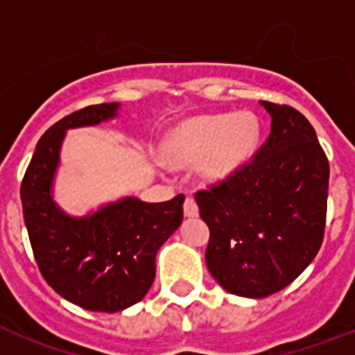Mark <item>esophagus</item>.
Here are the masks:
<instances>
[{"label":"esophagus","instance_id":"obj_1","mask_svg":"<svg viewBox=\"0 0 355 355\" xmlns=\"http://www.w3.org/2000/svg\"><path fill=\"white\" fill-rule=\"evenodd\" d=\"M184 214H186V217L199 216V206H197V202H195L193 197H188V199H186V202H184Z\"/></svg>","mask_w":355,"mask_h":355}]
</instances>
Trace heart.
I'll return each mask as SVG.
<instances>
[{
	"label": "heart",
	"instance_id": "heart-1",
	"mask_svg": "<svg viewBox=\"0 0 355 355\" xmlns=\"http://www.w3.org/2000/svg\"><path fill=\"white\" fill-rule=\"evenodd\" d=\"M259 139V121L252 112L211 114L178 125L164 144L173 166L199 164L200 177L221 182L252 158Z\"/></svg>",
	"mask_w": 355,
	"mask_h": 355
}]
</instances>
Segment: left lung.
Returning <instances> with one entry per match:
<instances>
[{
  "mask_svg": "<svg viewBox=\"0 0 355 355\" xmlns=\"http://www.w3.org/2000/svg\"><path fill=\"white\" fill-rule=\"evenodd\" d=\"M259 105L270 116V134L252 162L195 193L210 228L208 270L223 289L247 298L280 291L313 261L330 178L311 123L287 105Z\"/></svg>",
  "mask_w": 355,
  "mask_h": 355,
  "instance_id": "left-lung-1",
  "label": "left lung"
}]
</instances>
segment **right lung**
Returning a JSON list of instances; mask_svg holds the SVG:
<instances>
[{"instance_id":"add662e5","label":"right lung","mask_w":355,"mask_h":355,"mask_svg":"<svg viewBox=\"0 0 355 355\" xmlns=\"http://www.w3.org/2000/svg\"><path fill=\"white\" fill-rule=\"evenodd\" d=\"M119 103L92 105L47 128L21 182V206L42 276L69 302L116 313L153 286L156 254L182 223L184 195L166 202L123 197L85 217L68 216L53 199L60 147L68 128L94 127L118 116Z\"/></svg>"}]
</instances>
